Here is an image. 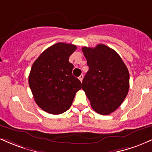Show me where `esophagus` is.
I'll return each instance as SVG.
<instances>
[{"instance_id":"1","label":"esophagus","mask_w":152,"mask_h":152,"mask_svg":"<svg viewBox=\"0 0 152 152\" xmlns=\"http://www.w3.org/2000/svg\"><path fill=\"white\" fill-rule=\"evenodd\" d=\"M83 77H84V76L83 75H80V77L78 78H79V80H80L81 82L83 81Z\"/></svg>"}]
</instances>
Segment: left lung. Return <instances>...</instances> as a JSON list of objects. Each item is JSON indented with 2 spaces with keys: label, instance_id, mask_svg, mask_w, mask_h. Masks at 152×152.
<instances>
[{
  "label": "left lung",
  "instance_id": "left-lung-1",
  "mask_svg": "<svg viewBox=\"0 0 152 152\" xmlns=\"http://www.w3.org/2000/svg\"><path fill=\"white\" fill-rule=\"evenodd\" d=\"M89 70L83 80L84 90L95 112L109 115L121 105L129 89V72L113 49L98 44L82 49Z\"/></svg>",
  "mask_w": 152,
  "mask_h": 152
}]
</instances>
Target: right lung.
<instances>
[{
	"label": "right lung",
	"instance_id": "add662e5",
	"mask_svg": "<svg viewBox=\"0 0 152 152\" xmlns=\"http://www.w3.org/2000/svg\"><path fill=\"white\" fill-rule=\"evenodd\" d=\"M77 47L59 42L44 50L32 65L28 85L35 102L47 113L58 115L70 108L81 82L73 76L69 56Z\"/></svg>",
	"mask_w": 152,
	"mask_h": 152
}]
</instances>
